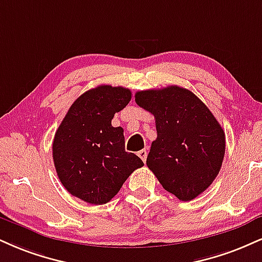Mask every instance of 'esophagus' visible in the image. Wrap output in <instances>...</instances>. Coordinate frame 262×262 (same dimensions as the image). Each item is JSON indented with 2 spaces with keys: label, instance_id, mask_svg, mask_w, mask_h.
Instances as JSON below:
<instances>
[{
  "label": "esophagus",
  "instance_id": "esophagus-1",
  "mask_svg": "<svg viewBox=\"0 0 262 262\" xmlns=\"http://www.w3.org/2000/svg\"><path fill=\"white\" fill-rule=\"evenodd\" d=\"M138 156H139L140 159L143 160L144 162L146 161V156H147V152H146V150H140L139 152H138Z\"/></svg>",
  "mask_w": 262,
  "mask_h": 262
}]
</instances>
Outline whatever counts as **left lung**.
Segmentation results:
<instances>
[{
    "mask_svg": "<svg viewBox=\"0 0 262 262\" xmlns=\"http://www.w3.org/2000/svg\"><path fill=\"white\" fill-rule=\"evenodd\" d=\"M135 102L156 121L157 138L147 167L179 200L195 199L221 169L226 150L222 127L199 97L177 85L138 91Z\"/></svg>",
    "mask_w": 262,
    "mask_h": 262,
    "instance_id": "obj_1",
    "label": "left lung"
}]
</instances>
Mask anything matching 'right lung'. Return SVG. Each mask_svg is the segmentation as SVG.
I'll return each instance as SVG.
<instances>
[{"instance_id": "right-lung-1", "label": "right lung", "mask_w": 262, "mask_h": 262, "mask_svg": "<svg viewBox=\"0 0 262 262\" xmlns=\"http://www.w3.org/2000/svg\"><path fill=\"white\" fill-rule=\"evenodd\" d=\"M130 99L129 89L99 85L74 101L56 132V172L63 187L85 203H108L129 176L144 166L125 151L123 129L111 124Z\"/></svg>"}]
</instances>
